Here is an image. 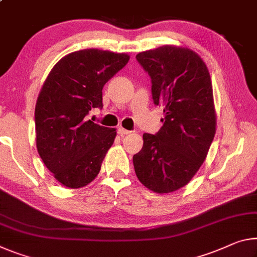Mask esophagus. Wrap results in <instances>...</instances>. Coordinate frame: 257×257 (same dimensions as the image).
Returning <instances> with one entry per match:
<instances>
[{
	"instance_id": "esophagus-1",
	"label": "esophagus",
	"mask_w": 257,
	"mask_h": 257,
	"mask_svg": "<svg viewBox=\"0 0 257 257\" xmlns=\"http://www.w3.org/2000/svg\"><path fill=\"white\" fill-rule=\"evenodd\" d=\"M117 134H119L120 136H124V135H128V134H130V132L127 129L120 127V128H117Z\"/></svg>"
}]
</instances>
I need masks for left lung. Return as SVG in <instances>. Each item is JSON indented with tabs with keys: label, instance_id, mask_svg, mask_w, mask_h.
Returning a JSON list of instances; mask_svg holds the SVG:
<instances>
[{
	"label": "left lung",
	"instance_id": "8db88e82",
	"mask_svg": "<svg viewBox=\"0 0 257 257\" xmlns=\"http://www.w3.org/2000/svg\"><path fill=\"white\" fill-rule=\"evenodd\" d=\"M137 62L151 77L164 125L144 134L133 158L138 180L157 193H169L191 181L205 161L216 132L213 87L206 64L190 49L173 46L141 52Z\"/></svg>",
	"mask_w": 257,
	"mask_h": 257
}]
</instances>
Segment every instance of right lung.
I'll list each match as a JSON object with an SVG mask.
<instances>
[{"label":"right lung","instance_id":"1","mask_svg":"<svg viewBox=\"0 0 257 257\" xmlns=\"http://www.w3.org/2000/svg\"><path fill=\"white\" fill-rule=\"evenodd\" d=\"M129 56L84 49L63 57L49 73L35 106L36 148L47 168L71 189L89 184L100 170L115 129L88 120L103 107V87Z\"/></svg>","mask_w":257,"mask_h":257}]
</instances>
